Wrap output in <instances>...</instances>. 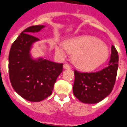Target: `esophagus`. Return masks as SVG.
Returning a JSON list of instances; mask_svg holds the SVG:
<instances>
[{"mask_svg": "<svg viewBox=\"0 0 127 127\" xmlns=\"http://www.w3.org/2000/svg\"><path fill=\"white\" fill-rule=\"evenodd\" d=\"M64 68L65 69H70V68H71V67H70V65H68V64H65L64 65Z\"/></svg>", "mask_w": 127, "mask_h": 127, "instance_id": "esophagus-1", "label": "esophagus"}]
</instances>
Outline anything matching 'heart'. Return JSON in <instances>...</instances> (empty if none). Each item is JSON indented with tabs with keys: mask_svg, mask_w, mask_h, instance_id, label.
Segmentation results:
<instances>
[{
	"mask_svg": "<svg viewBox=\"0 0 127 127\" xmlns=\"http://www.w3.org/2000/svg\"><path fill=\"white\" fill-rule=\"evenodd\" d=\"M68 50L73 52V60L78 68L92 70L98 67L107 59L109 50L107 45L98 38L92 36H82L65 42V45H55L56 52L65 57Z\"/></svg>",
	"mask_w": 127,
	"mask_h": 127,
	"instance_id": "b5f03b06",
	"label": "heart"
}]
</instances>
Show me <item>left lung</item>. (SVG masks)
Listing matches in <instances>:
<instances>
[{
  "mask_svg": "<svg viewBox=\"0 0 127 127\" xmlns=\"http://www.w3.org/2000/svg\"><path fill=\"white\" fill-rule=\"evenodd\" d=\"M118 68L117 51L111 47L108 65L97 72L74 70L73 94L80 101L85 103H97L107 97L113 90Z\"/></svg>",
  "mask_w": 127,
  "mask_h": 127,
  "instance_id": "8db88e82",
  "label": "left lung"
}]
</instances>
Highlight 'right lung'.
Segmentation results:
<instances>
[{"label": "right lung", "instance_id": "add662e5", "mask_svg": "<svg viewBox=\"0 0 127 127\" xmlns=\"http://www.w3.org/2000/svg\"><path fill=\"white\" fill-rule=\"evenodd\" d=\"M31 26L24 30L12 43L9 54V76L14 91L22 98L39 102L52 94L54 85L63 70L62 63L39 58L33 59L30 50L39 39L33 36L44 28Z\"/></svg>", "mask_w": 127, "mask_h": 127}]
</instances>
